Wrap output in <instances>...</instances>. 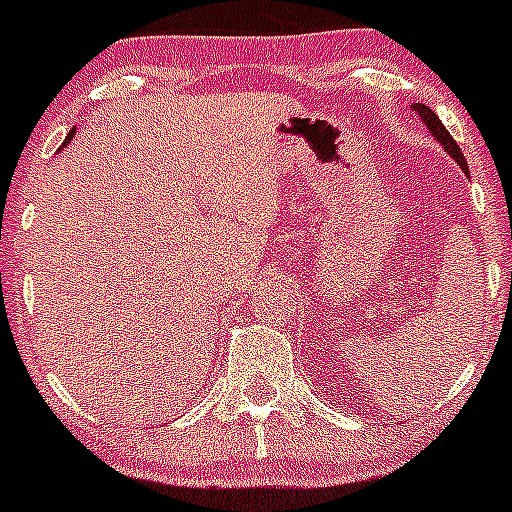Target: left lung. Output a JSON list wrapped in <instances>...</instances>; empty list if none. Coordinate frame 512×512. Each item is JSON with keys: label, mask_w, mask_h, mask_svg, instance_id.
I'll return each instance as SVG.
<instances>
[{"label": "left lung", "mask_w": 512, "mask_h": 512, "mask_svg": "<svg viewBox=\"0 0 512 512\" xmlns=\"http://www.w3.org/2000/svg\"><path fill=\"white\" fill-rule=\"evenodd\" d=\"M411 111H416V116L421 118L423 121V126L428 128V131H431V136L436 138L438 143H441L443 146V151H448V156H451L453 160H456L458 165H461L463 168V173H471V170H468V163H466V158H463V153H461V148H458V143L453 141V136L451 133L446 131V126H443L441 123V118L436 116V113L431 111V108L428 106H423V103H411ZM468 178H471V175H468Z\"/></svg>", "instance_id": "left-lung-1"}]
</instances>
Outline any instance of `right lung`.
<instances>
[{"label":"right lung","mask_w":512,"mask_h":512,"mask_svg":"<svg viewBox=\"0 0 512 512\" xmlns=\"http://www.w3.org/2000/svg\"><path fill=\"white\" fill-rule=\"evenodd\" d=\"M74 133H76V128H71V131H69V136H66V141H64V146H69V143H71V138H74ZM64 146H61V148H64Z\"/></svg>","instance_id":"obj_1"}]
</instances>
